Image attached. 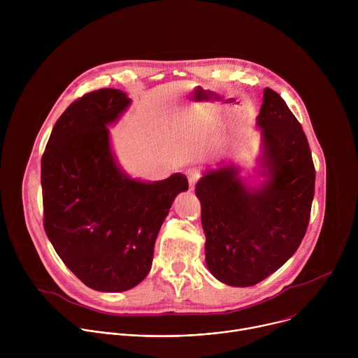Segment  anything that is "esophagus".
<instances>
[{
  "instance_id": "34e87169",
  "label": "esophagus",
  "mask_w": 358,
  "mask_h": 358,
  "mask_svg": "<svg viewBox=\"0 0 358 358\" xmlns=\"http://www.w3.org/2000/svg\"><path fill=\"white\" fill-rule=\"evenodd\" d=\"M187 178H188V184H189V189L192 191L195 188V184H196L198 178H199V174L192 170V171L187 173Z\"/></svg>"
}]
</instances>
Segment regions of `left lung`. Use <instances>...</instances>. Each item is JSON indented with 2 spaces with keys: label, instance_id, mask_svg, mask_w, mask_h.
Segmentation results:
<instances>
[{
  "label": "left lung",
  "instance_id": "8db88e82",
  "mask_svg": "<svg viewBox=\"0 0 358 358\" xmlns=\"http://www.w3.org/2000/svg\"><path fill=\"white\" fill-rule=\"evenodd\" d=\"M259 188H248L238 167L206 173L195 187L206 232V262L222 283L253 286L297 250L310 220L316 171L306 134L272 89L264 90Z\"/></svg>",
  "mask_w": 358,
  "mask_h": 358
}]
</instances>
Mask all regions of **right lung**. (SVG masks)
Segmentation results:
<instances>
[{"instance_id":"add662e5","label":"right lung","mask_w":358,"mask_h":358,"mask_svg":"<svg viewBox=\"0 0 358 358\" xmlns=\"http://www.w3.org/2000/svg\"><path fill=\"white\" fill-rule=\"evenodd\" d=\"M119 89L83 94L62 113L41 162L43 228L64 264L86 286L124 292L150 272L159 231L184 174L130 178L116 163L108 126L129 108Z\"/></svg>"}]
</instances>
